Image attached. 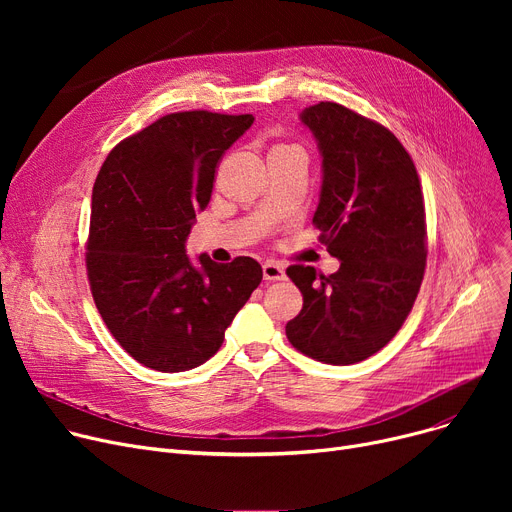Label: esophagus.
I'll return each mask as SVG.
<instances>
[{
  "mask_svg": "<svg viewBox=\"0 0 512 512\" xmlns=\"http://www.w3.org/2000/svg\"><path fill=\"white\" fill-rule=\"evenodd\" d=\"M263 278L276 282V280H284L286 272H284V265L276 263V261H265L263 263Z\"/></svg>",
  "mask_w": 512,
  "mask_h": 512,
  "instance_id": "1",
  "label": "esophagus"
}]
</instances>
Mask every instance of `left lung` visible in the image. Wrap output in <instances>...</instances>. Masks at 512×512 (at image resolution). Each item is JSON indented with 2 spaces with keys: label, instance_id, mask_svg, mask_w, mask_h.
Wrapping results in <instances>:
<instances>
[{
  "label": "left lung",
  "instance_id": "8db88e82",
  "mask_svg": "<svg viewBox=\"0 0 512 512\" xmlns=\"http://www.w3.org/2000/svg\"><path fill=\"white\" fill-rule=\"evenodd\" d=\"M301 122L317 141L324 174L313 224L340 267L330 276L288 267L303 309L286 336L311 359L353 365L396 336L417 299L427 257L421 182L382 124L334 101L305 107Z\"/></svg>",
  "mask_w": 512,
  "mask_h": 512
}]
</instances>
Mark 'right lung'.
Returning a JSON list of instances; mask_svg holds the SVG:
<instances>
[{
	"label": "right lung",
	"instance_id": "obj_1",
	"mask_svg": "<svg viewBox=\"0 0 512 512\" xmlns=\"http://www.w3.org/2000/svg\"><path fill=\"white\" fill-rule=\"evenodd\" d=\"M251 114L178 112L116 145L91 197L87 274L107 330L145 367L176 373L220 351L224 332L259 286L251 257L186 255L218 161Z\"/></svg>",
	"mask_w": 512,
	"mask_h": 512
}]
</instances>
